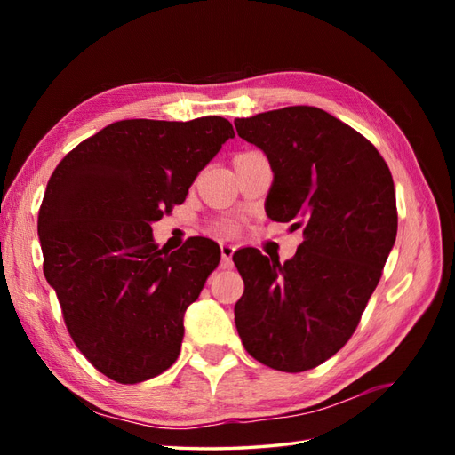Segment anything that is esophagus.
Returning <instances> with one entry per match:
<instances>
[{
  "label": "esophagus",
  "mask_w": 455,
  "mask_h": 455,
  "mask_svg": "<svg viewBox=\"0 0 455 455\" xmlns=\"http://www.w3.org/2000/svg\"><path fill=\"white\" fill-rule=\"evenodd\" d=\"M220 252H222V266L231 267L233 266V252H235V244L231 243H222L220 244Z\"/></svg>",
  "instance_id": "1"
}]
</instances>
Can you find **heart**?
<instances>
[{
    "label": "heart",
    "mask_w": 455,
    "mask_h": 455,
    "mask_svg": "<svg viewBox=\"0 0 455 455\" xmlns=\"http://www.w3.org/2000/svg\"><path fill=\"white\" fill-rule=\"evenodd\" d=\"M224 229H226V231H231V229H233V226H226Z\"/></svg>",
    "instance_id": "heart-1"
}]
</instances>
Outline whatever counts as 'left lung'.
Here are the masks:
<instances>
[{
  "label": "left lung",
  "instance_id": "obj_1",
  "mask_svg": "<svg viewBox=\"0 0 455 455\" xmlns=\"http://www.w3.org/2000/svg\"><path fill=\"white\" fill-rule=\"evenodd\" d=\"M235 129L269 159L267 216L304 226L284 264L256 249L233 254L244 281L237 332L261 364L311 370L346 346L379 283L396 239L393 176L363 134L319 108L271 109Z\"/></svg>",
  "mask_w": 455,
  "mask_h": 455
}]
</instances>
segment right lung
Wrapping results in <instances>:
<instances>
[{"instance_id":"add662e5","label":"right lung","mask_w":455,"mask_h":455,"mask_svg":"<svg viewBox=\"0 0 455 455\" xmlns=\"http://www.w3.org/2000/svg\"><path fill=\"white\" fill-rule=\"evenodd\" d=\"M224 117L125 119L68 154L37 218L44 273L77 349L109 379L140 383L180 355L184 313L220 261L204 237L159 249L151 224L184 203L233 139Z\"/></svg>"}]
</instances>
